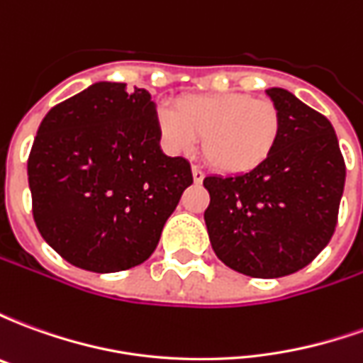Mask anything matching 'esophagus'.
<instances>
[{
	"label": "esophagus",
	"instance_id": "1",
	"mask_svg": "<svg viewBox=\"0 0 363 363\" xmlns=\"http://www.w3.org/2000/svg\"><path fill=\"white\" fill-rule=\"evenodd\" d=\"M192 177H194V182L200 184V182L204 181V171L200 167H192Z\"/></svg>",
	"mask_w": 363,
	"mask_h": 363
}]
</instances>
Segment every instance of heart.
I'll return each instance as SVG.
<instances>
[{
    "label": "heart",
    "instance_id": "heart-1",
    "mask_svg": "<svg viewBox=\"0 0 363 363\" xmlns=\"http://www.w3.org/2000/svg\"><path fill=\"white\" fill-rule=\"evenodd\" d=\"M159 132L177 153L189 155L204 140L208 163L225 174H243L272 155L281 118L276 104L247 93L186 96L179 108L157 111Z\"/></svg>",
    "mask_w": 363,
    "mask_h": 363
}]
</instances>
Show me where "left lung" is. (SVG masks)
<instances>
[{"label":"left lung","mask_w":363,"mask_h":363,"mask_svg":"<svg viewBox=\"0 0 363 363\" xmlns=\"http://www.w3.org/2000/svg\"><path fill=\"white\" fill-rule=\"evenodd\" d=\"M267 95L281 118L272 155L249 173L204 179L213 252L251 278L297 272L327 247L346 179L333 124L289 91Z\"/></svg>","instance_id":"8db88e82"}]
</instances>
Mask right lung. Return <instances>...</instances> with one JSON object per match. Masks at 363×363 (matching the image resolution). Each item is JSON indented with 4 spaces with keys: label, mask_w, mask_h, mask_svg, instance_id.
I'll use <instances>...</instances> for the list:
<instances>
[{
    "label": "right lung",
    "mask_w": 363,
    "mask_h": 363,
    "mask_svg": "<svg viewBox=\"0 0 363 363\" xmlns=\"http://www.w3.org/2000/svg\"><path fill=\"white\" fill-rule=\"evenodd\" d=\"M145 89L101 82L52 106L28 155L33 218L60 257L108 274L142 264L192 184L190 163L159 147Z\"/></svg>",
    "instance_id": "right-lung-1"
}]
</instances>
